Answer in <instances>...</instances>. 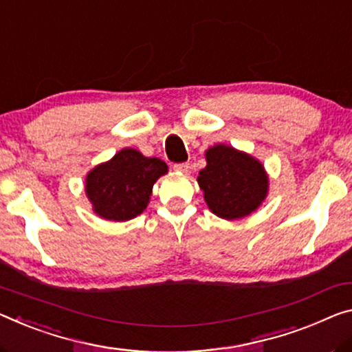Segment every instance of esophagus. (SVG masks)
<instances>
[{"label": "esophagus", "mask_w": 352, "mask_h": 352, "mask_svg": "<svg viewBox=\"0 0 352 352\" xmlns=\"http://www.w3.org/2000/svg\"><path fill=\"white\" fill-rule=\"evenodd\" d=\"M173 170L181 173V175H187L188 170H190V166H188V164H176L173 166Z\"/></svg>", "instance_id": "1"}]
</instances>
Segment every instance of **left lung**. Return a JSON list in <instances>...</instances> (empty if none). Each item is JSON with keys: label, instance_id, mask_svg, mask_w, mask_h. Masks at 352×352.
<instances>
[{"label": "left lung", "instance_id": "obj_1", "mask_svg": "<svg viewBox=\"0 0 352 352\" xmlns=\"http://www.w3.org/2000/svg\"><path fill=\"white\" fill-rule=\"evenodd\" d=\"M206 166L197 177L210 212L225 220L244 219L269 193V175L252 154L219 143L204 154Z\"/></svg>", "mask_w": 352, "mask_h": 352}]
</instances>
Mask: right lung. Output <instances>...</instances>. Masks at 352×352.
<instances>
[{
    "label": "right lung",
    "mask_w": 352,
    "mask_h": 352,
    "mask_svg": "<svg viewBox=\"0 0 352 352\" xmlns=\"http://www.w3.org/2000/svg\"><path fill=\"white\" fill-rule=\"evenodd\" d=\"M166 173L168 166L164 160L124 148L86 175L85 192L100 219L127 221L143 212L154 184Z\"/></svg>",
    "instance_id": "add662e5"
}]
</instances>
